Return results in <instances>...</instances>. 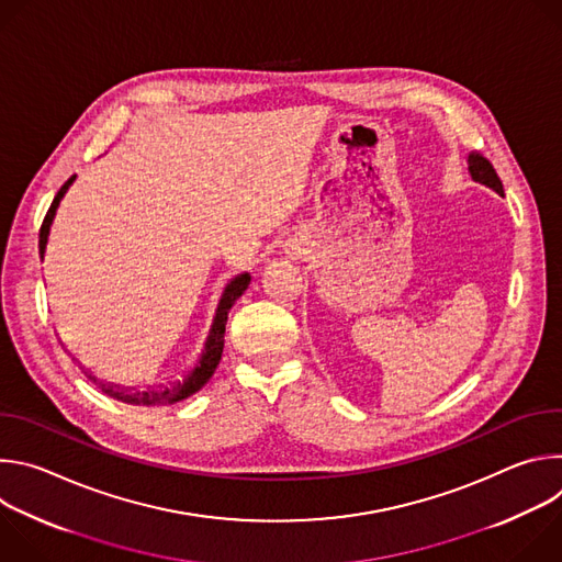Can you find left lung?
<instances>
[{
  "mask_svg": "<svg viewBox=\"0 0 562 562\" xmlns=\"http://www.w3.org/2000/svg\"><path fill=\"white\" fill-rule=\"evenodd\" d=\"M469 171H471V178H473L475 182H483V184L492 187L496 193L505 195L503 182H501V178H498L494 165H492L490 159H487L483 153H480V150H471V153H469Z\"/></svg>",
  "mask_w": 562,
  "mask_h": 562,
  "instance_id": "8db88e82",
  "label": "left lung"
}]
</instances>
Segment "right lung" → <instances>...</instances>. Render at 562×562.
Segmentation results:
<instances>
[{
	"mask_svg": "<svg viewBox=\"0 0 562 562\" xmlns=\"http://www.w3.org/2000/svg\"><path fill=\"white\" fill-rule=\"evenodd\" d=\"M72 178L64 182V187L57 191L50 209L46 211V217L42 222V228H40V258H44V249H46V239H48V228H50V222L55 217V211H57V204L59 200L64 198L66 189L70 187ZM251 282V276L249 273H243L237 276L235 280H231L222 293V300H220V306H217V313H215V319H213V327H211V334L206 338V347H204V353H202V360L200 364L182 380L178 382L176 386L171 389H159V391H144V393H133V391H126V389H115L111 384H102L98 382L93 375H89L91 380H95L100 384V389L106 393V395H113L117 400H122V403H131V405H173L178 403V400H184L189 397L191 393L200 391L206 380L213 375L215 367L220 364V358H222V349H224V329H226V317H228V308L233 306V302L245 293V289L249 286Z\"/></svg>",
	"mask_w": 562,
	"mask_h": 562,
	"instance_id": "obj_1",
	"label": "right lung"
}]
</instances>
